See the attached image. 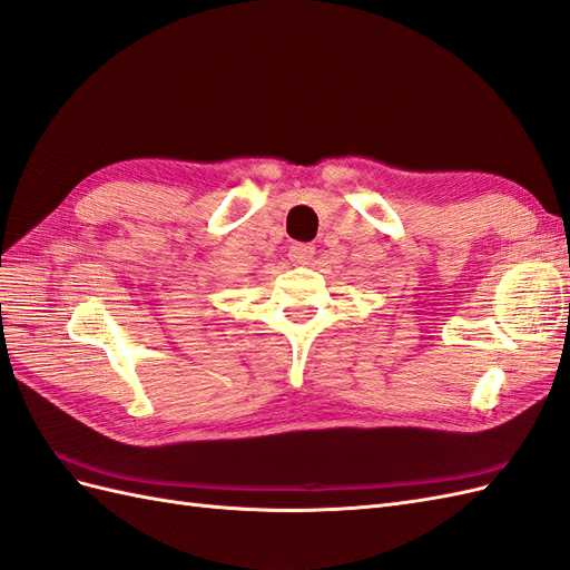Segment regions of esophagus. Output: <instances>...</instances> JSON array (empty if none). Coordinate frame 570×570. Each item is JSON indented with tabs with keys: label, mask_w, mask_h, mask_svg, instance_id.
<instances>
[{
	"label": "esophagus",
	"mask_w": 570,
	"mask_h": 570,
	"mask_svg": "<svg viewBox=\"0 0 570 570\" xmlns=\"http://www.w3.org/2000/svg\"><path fill=\"white\" fill-rule=\"evenodd\" d=\"M316 249L312 244H295V247H289V261L297 266H309L314 261Z\"/></svg>",
	"instance_id": "34e87169"
}]
</instances>
